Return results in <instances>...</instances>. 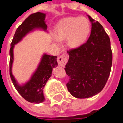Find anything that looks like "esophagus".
<instances>
[{
    "label": "esophagus",
    "mask_w": 123,
    "mask_h": 123,
    "mask_svg": "<svg viewBox=\"0 0 123 123\" xmlns=\"http://www.w3.org/2000/svg\"><path fill=\"white\" fill-rule=\"evenodd\" d=\"M67 62V55H62L58 58V64L59 66L64 67Z\"/></svg>",
    "instance_id": "1"
}]
</instances>
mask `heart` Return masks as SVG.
<instances>
[{
	"mask_svg": "<svg viewBox=\"0 0 123 123\" xmlns=\"http://www.w3.org/2000/svg\"><path fill=\"white\" fill-rule=\"evenodd\" d=\"M90 21L85 17H68L60 20L56 27L54 40L60 43L67 38V44L70 48H76L85 43L91 33Z\"/></svg>",
	"mask_w": 123,
	"mask_h": 123,
	"instance_id": "heart-1",
	"label": "heart"
}]
</instances>
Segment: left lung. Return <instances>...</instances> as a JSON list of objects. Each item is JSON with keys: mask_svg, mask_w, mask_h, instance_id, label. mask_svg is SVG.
Here are the masks:
<instances>
[{"mask_svg": "<svg viewBox=\"0 0 123 123\" xmlns=\"http://www.w3.org/2000/svg\"><path fill=\"white\" fill-rule=\"evenodd\" d=\"M91 32L86 43L67 51L69 59L65 65L70 77L68 91L78 98H86L99 93L109 76L112 54L111 42L103 26L90 16Z\"/></svg>", "mask_w": 123, "mask_h": 123, "instance_id": "obj_1", "label": "left lung"}]
</instances>
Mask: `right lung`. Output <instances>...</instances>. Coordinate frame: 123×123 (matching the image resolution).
<instances>
[{
    "instance_id": "obj_1",
    "label": "right lung",
    "mask_w": 123,
    "mask_h": 123,
    "mask_svg": "<svg viewBox=\"0 0 123 123\" xmlns=\"http://www.w3.org/2000/svg\"><path fill=\"white\" fill-rule=\"evenodd\" d=\"M46 14H32L18 27L14 35L10 49V76L17 91L26 100L32 103H41L45 100L44 88L48 80L52 76L53 69L58 66L57 57L43 53L37 67L26 82L20 83L12 74L14 49L26 35L36 30L48 32L45 21Z\"/></svg>"
}]
</instances>
